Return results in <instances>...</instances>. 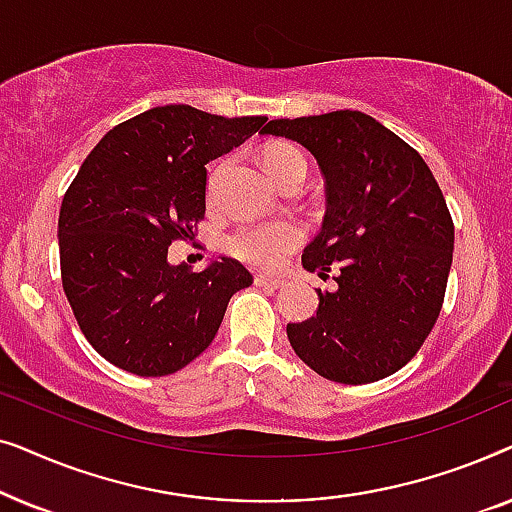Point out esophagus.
<instances>
[{
	"instance_id": "34e87169",
	"label": "esophagus",
	"mask_w": 512,
	"mask_h": 512,
	"mask_svg": "<svg viewBox=\"0 0 512 512\" xmlns=\"http://www.w3.org/2000/svg\"><path fill=\"white\" fill-rule=\"evenodd\" d=\"M258 286H268V289H284L286 282L279 277H268V275H256Z\"/></svg>"
}]
</instances>
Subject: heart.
I'll return each instance as SVG.
<instances>
[{
	"instance_id": "heart-1",
	"label": "heart",
	"mask_w": 512,
	"mask_h": 512,
	"mask_svg": "<svg viewBox=\"0 0 512 512\" xmlns=\"http://www.w3.org/2000/svg\"><path fill=\"white\" fill-rule=\"evenodd\" d=\"M265 170L272 181H282L291 174H307V160L296 146L270 144L261 153ZM303 242V230L289 221L244 223L228 235L226 249L240 261L256 268H277L298 244Z\"/></svg>"
}]
</instances>
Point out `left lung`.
Listing matches in <instances>:
<instances>
[{"mask_svg": "<svg viewBox=\"0 0 512 512\" xmlns=\"http://www.w3.org/2000/svg\"><path fill=\"white\" fill-rule=\"evenodd\" d=\"M261 135L286 137L317 158L326 179L321 233L303 268L317 289V317L286 326L300 359L342 384L394 375L424 345L443 307L454 223L424 158L361 111L277 118Z\"/></svg>", "mask_w": 512, "mask_h": 512, "instance_id": "1", "label": "left lung"}]
</instances>
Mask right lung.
I'll list each match as a JSON object with an SVG mask.
<instances>
[{"mask_svg": "<svg viewBox=\"0 0 512 512\" xmlns=\"http://www.w3.org/2000/svg\"><path fill=\"white\" fill-rule=\"evenodd\" d=\"M188 104L118 123L83 160L60 207L62 289L95 352L142 377L172 375L212 345L228 300L254 282L235 258L202 272L167 247L205 219L209 160L261 130Z\"/></svg>", "mask_w": 512, "mask_h": 512, "instance_id": "obj_1", "label": "right lung"}]
</instances>
